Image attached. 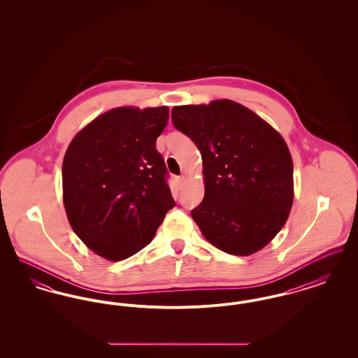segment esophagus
<instances>
[{"label":"esophagus","instance_id":"34e87169","mask_svg":"<svg viewBox=\"0 0 358 358\" xmlns=\"http://www.w3.org/2000/svg\"><path fill=\"white\" fill-rule=\"evenodd\" d=\"M184 181H185V177H184V176H178V177L176 178L177 185H182V184H184Z\"/></svg>","mask_w":358,"mask_h":358}]
</instances>
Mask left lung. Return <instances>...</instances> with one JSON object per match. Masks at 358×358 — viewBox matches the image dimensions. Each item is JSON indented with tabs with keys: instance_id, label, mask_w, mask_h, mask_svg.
Here are the masks:
<instances>
[{
	"instance_id": "left-lung-1",
	"label": "left lung",
	"mask_w": 358,
	"mask_h": 358,
	"mask_svg": "<svg viewBox=\"0 0 358 358\" xmlns=\"http://www.w3.org/2000/svg\"><path fill=\"white\" fill-rule=\"evenodd\" d=\"M171 120L203 158L204 200L190 215L204 238L231 255L266 247L287 222L294 200L285 139L254 111L228 99L176 106Z\"/></svg>"
}]
</instances>
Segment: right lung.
I'll return each instance as SVG.
<instances>
[{
  "instance_id": "1",
  "label": "right lung",
  "mask_w": 358,
  "mask_h": 358,
  "mask_svg": "<svg viewBox=\"0 0 358 358\" xmlns=\"http://www.w3.org/2000/svg\"><path fill=\"white\" fill-rule=\"evenodd\" d=\"M169 108L118 107L88 123L63 161V201L73 232L111 262L145 248L174 206L155 141Z\"/></svg>"
}]
</instances>
